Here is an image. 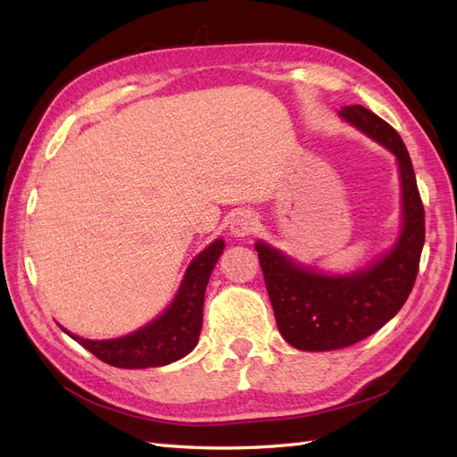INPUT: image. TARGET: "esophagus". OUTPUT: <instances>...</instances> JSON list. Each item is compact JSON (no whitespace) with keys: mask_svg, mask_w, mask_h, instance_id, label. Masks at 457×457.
<instances>
[{"mask_svg":"<svg viewBox=\"0 0 457 457\" xmlns=\"http://www.w3.org/2000/svg\"><path fill=\"white\" fill-rule=\"evenodd\" d=\"M259 226V220L255 213L251 212H241L237 218H234L231 221V234L237 236V237H245L249 234H253Z\"/></svg>","mask_w":457,"mask_h":457,"instance_id":"34e87169","label":"esophagus"}]
</instances>
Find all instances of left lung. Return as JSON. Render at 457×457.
<instances>
[{
  "instance_id": "obj_1",
  "label": "left lung",
  "mask_w": 457,
  "mask_h": 457,
  "mask_svg": "<svg viewBox=\"0 0 457 457\" xmlns=\"http://www.w3.org/2000/svg\"><path fill=\"white\" fill-rule=\"evenodd\" d=\"M339 115L395 153L403 180L404 226L389 255L345 277L312 273L261 241L255 245L280 334L304 352L353 345L381 329L409 298L424 247V206L401 135L363 105H345Z\"/></svg>"
}]
</instances>
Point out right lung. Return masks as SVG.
Returning a JSON list of instances; mask_svg holds the SVG:
<instances>
[{"label": "right lung", "instance_id": "add662e5", "mask_svg": "<svg viewBox=\"0 0 457 457\" xmlns=\"http://www.w3.org/2000/svg\"><path fill=\"white\" fill-rule=\"evenodd\" d=\"M223 241L216 239L192 261L172 306L154 322L118 339H82L72 336L100 361L121 369H147L169 365L190 353L202 329L204 293L212 269L221 255Z\"/></svg>", "mask_w": 457, "mask_h": 457}]
</instances>
